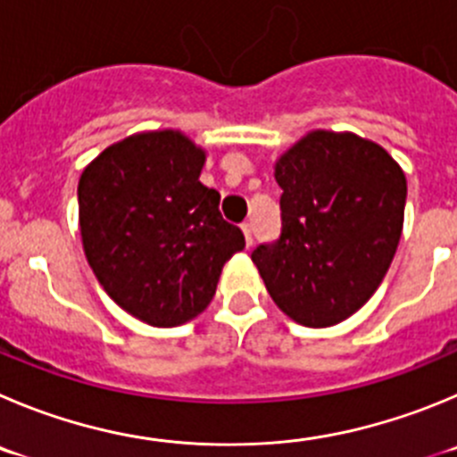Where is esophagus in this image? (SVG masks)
<instances>
[{"instance_id": "34e87169", "label": "esophagus", "mask_w": 457, "mask_h": 457, "mask_svg": "<svg viewBox=\"0 0 457 457\" xmlns=\"http://www.w3.org/2000/svg\"><path fill=\"white\" fill-rule=\"evenodd\" d=\"M241 229H243V234H245V243H248V245H253V243H254L253 225H250V223H243V225H241Z\"/></svg>"}]
</instances>
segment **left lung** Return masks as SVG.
<instances>
[{
	"label": "left lung",
	"instance_id": "1",
	"mask_svg": "<svg viewBox=\"0 0 457 457\" xmlns=\"http://www.w3.org/2000/svg\"><path fill=\"white\" fill-rule=\"evenodd\" d=\"M281 232L253 253L268 293L304 327L338 325L372 297L403 228L406 176L378 144L309 132L275 164Z\"/></svg>",
	"mask_w": 457,
	"mask_h": 457
}]
</instances>
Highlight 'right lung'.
<instances>
[{"label":"right lung","instance_id":"add662e5","mask_svg":"<svg viewBox=\"0 0 457 457\" xmlns=\"http://www.w3.org/2000/svg\"><path fill=\"white\" fill-rule=\"evenodd\" d=\"M203 164L182 132L160 130L112 144L80 176L85 257L105 293L151 327L203 313L225 262L245 248L219 191L198 180Z\"/></svg>","mask_w":457,"mask_h":457}]
</instances>
